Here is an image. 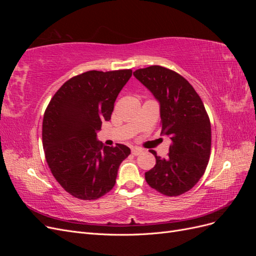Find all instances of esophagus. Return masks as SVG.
<instances>
[{"label":"esophagus","instance_id":"obj_1","mask_svg":"<svg viewBox=\"0 0 256 256\" xmlns=\"http://www.w3.org/2000/svg\"><path fill=\"white\" fill-rule=\"evenodd\" d=\"M131 152H132V154H134V156H138V154H140L141 152H143V150L138 148V147H134V148L131 150Z\"/></svg>","mask_w":256,"mask_h":256}]
</instances>
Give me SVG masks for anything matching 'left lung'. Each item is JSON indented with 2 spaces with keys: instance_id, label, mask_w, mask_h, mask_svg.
I'll return each mask as SVG.
<instances>
[{
  "instance_id": "left-lung-1",
  "label": "left lung",
  "mask_w": 256,
  "mask_h": 256,
  "mask_svg": "<svg viewBox=\"0 0 256 256\" xmlns=\"http://www.w3.org/2000/svg\"><path fill=\"white\" fill-rule=\"evenodd\" d=\"M134 76L160 102L161 134L172 141L166 159L150 150L156 166L145 173V180L162 194L178 196L205 173L212 150L209 116L196 90L176 72L154 65L136 69Z\"/></svg>"
}]
</instances>
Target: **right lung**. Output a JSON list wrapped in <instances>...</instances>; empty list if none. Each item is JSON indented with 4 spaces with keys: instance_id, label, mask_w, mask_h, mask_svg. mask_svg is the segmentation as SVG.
Listing matches in <instances>:
<instances>
[{
    "instance_id": "1",
    "label": "right lung",
    "mask_w": 256,
    "mask_h": 256,
    "mask_svg": "<svg viewBox=\"0 0 256 256\" xmlns=\"http://www.w3.org/2000/svg\"><path fill=\"white\" fill-rule=\"evenodd\" d=\"M131 69L90 70L66 81L51 98L42 120V146L50 171L74 198L97 200L112 190L118 168L130 154L126 145L96 140L110 120L116 97Z\"/></svg>"
}]
</instances>
